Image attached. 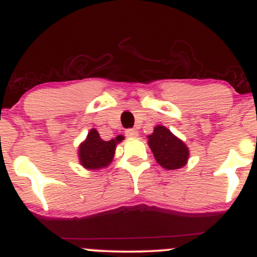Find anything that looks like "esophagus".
<instances>
[{
    "mask_svg": "<svg viewBox=\"0 0 257 257\" xmlns=\"http://www.w3.org/2000/svg\"><path fill=\"white\" fill-rule=\"evenodd\" d=\"M125 136L128 137V138H137V137H138V132H137L136 129H128V131L125 132Z\"/></svg>",
    "mask_w": 257,
    "mask_h": 257,
    "instance_id": "1",
    "label": "esophagus"
}]
</instances>
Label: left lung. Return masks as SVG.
I'll return each mask as SVG.
<instances>
[{"mask_svg": "<svg viewBox=\"0 0 257 257\" xmlns=\"http://www.w3.org/2000/svg\"><path fill=\"white\" fill-rule=\"evenodd\" d=\"M148 146L157 163L164 169H179L188 162V147L166 126L157 125L153 129V133L148 136Z\"/></svg>", "mask_w": 257, "mask_h": 257, "instance_id": "left-lung-1", "label": "left lung"}]
</instances>
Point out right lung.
<instances>
[{"mask_svg": "<svg viewBox=\"0 0 257 257\" xmlns=\"http://www.w3.org/2000/svg\"><path fill=\"white\" fill-rule=\"evenodd\" d=\"M123 139V136H118L110 141H103L96 129H90L85 141L79 146V162L89 171L106 168L113 161L116 144Z\"/></svg>", "mask_w": 257, "mask_h": 257, "instance_id": "add662e5", "label": "right lung"}]
</instances>
